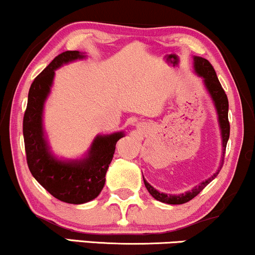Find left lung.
<instances>
[{
  "mask_svg": "<svg viewBox=\"0 0 255 255\" xmlns=\"http://www.w3.org/2000/svg\"><path fill=\"white\" fill-rule=\"evenodd\" d=\"M194 71L199 77L202 78V83H204V87L207 90L208 95H210L211 100H212L214 108H216L217 112V118H218V125L220 128V138H222V147H223V154H222V160H220V166L216 173H213V176H211L210 178L205 179L204 182L200 183L199 185L194 187L193 189L189 191H185V193L179 194V195H171V194H165L160 193L144 179L143 177V182H144L145 188L149 191V194L154 197L155 200H158L160 202H164V204L168 205H182L185 202L190 201L191 199H194L197 194L200 193L206 185L210 182H212L217 177V174L219 173L220 168L223 166V158H224L225 148H227V143L230 136V124H229L228 119V112H229V101L225 91L223 90L222 85L217 78V74L212 65L208 62V60H206L201 56H194Z\"/></svg>",
  "mask_w": 255,
  "mask_h": 255,
  "instance_id": "1",
  "label": "left lung"
}]
</instances>
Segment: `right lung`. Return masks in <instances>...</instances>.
I'll return each instance as SVG.
<instances>
[{
	"instance_id": "right-lung-1",
	"label": "right lung",
	"mask_w": 255,
	"mask_h": 255,
	"mask_svg": "<svg viewBox=\"0 0 255 255\" xmlns=\"http://www.w3.org/2000/svg\"><path fill=\"white\" fill-rule=\"evenodd\" d=\"M87 58L84 53L68 50L50 62L31 84L22 122L27 165L35 179L60 201L81 205L99 196L104 189L106 172L113 159L123 131L97 135L81 159L58 158L50 150L43 128V111L53 87L55 71L66 64Z\"/></svg>"
}]
</instances>
